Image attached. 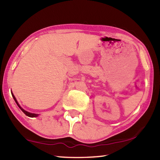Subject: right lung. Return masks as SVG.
I'll use <instances>...</instances> for the list:
<instances>
[{
  "label": "right lung",
  "instance_id": "add662e5",
  "mask_svg": "<svg viewBox=\"0 0 160 160\" xmlns=\"http://www.w3.org/2000/svg\"><path fill=\"white\" fill-rule=\"evenodd\" d=\"M12 97H13L14 98V101H15V102H16V103H17V105L18 106V108H19L21 110H22V112H23V113L26 114V116H28V117H37V116H38V114H32V113H30V112H27V111H26V110H24V109L22 108L21 106L19 105V104H18V102H17V99H16V98L14 97V96L13 95V93H12Z\"/></svg>",
  "mask_w": 160,
  "mask_h": 160
}]
</instances>
